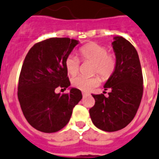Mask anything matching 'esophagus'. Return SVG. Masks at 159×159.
<instances>
[{
  "mask_svg": "<svg viewBox=\"0 0 159 159\" xmlns=\"http://www.w3.org/2000/svg\"><path fill=\"white\" fill-rule=\"evenodd\" d=\"M82 95H83V96H84V97H85V96H89V93H84V92H83L82 93Z\"/></svg>",
  "mask_w": 159,
  "mask_h": 159,
  "instance_id": "obj_1",
  "label": "esophagus"
}]
</instances>
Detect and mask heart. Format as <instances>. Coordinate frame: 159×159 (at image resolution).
Returning a JSON list of instances; mask_svg holds the SVG:
<instances>
[{
    "mask_svg": "<svg viewBox=\"0 0 159 159\" xmlns=\"http://www.w3.org/2000/svg\"><path fill=\"white\" fill-rule=\"evenodd\" d=\"M80 54L83 60L93 63V73H98L106 80L113 74L116 66V59L114 55L108 53V49L102 45L92 43L86 44L80 49ZM65 67L69 75H75L79 71L80 60L76 56L70 55L65 59ZM100 79L98 75L90 78L83 76L75 77L72 80L73 86L84 92H89L98 86Z\"/></svg>",
    "mask_w": 159,
    "mask_h": 159,
    "instance_id": "1",
    "label": "heart"
}]
</instances>
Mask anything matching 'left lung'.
<instances>
[{
    "mask_svg": "<svg viewBox=\"0 0 159 159\" xmlns=\"http://www.w3.org/2000/svg\"><path fill=\"white\" fill-rule=\"evenodd\" d=\"M113 39L116 66L104 85V90L110 92L107 97L104 94H93L96 102L89 109L94 125L106 132L117 131L129 124L143 93L142 67L136 49L123 37L116 36Z\"/></svg>",
    "mask_w": 159,
    "mask_h": 159,
    "instance_id": "1",
    "label": "left lung"
}]
</instances>
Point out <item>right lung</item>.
I'll list each match as a JSON object with an SVG mask.
<instances>
[{"mask_svg": "<svg viewBox=\"0 0 159 159\" xmlns=\"http://www.w3.org/2000/svg\"><path fill=\"white\" fill-rule=\"evenodd\" d=\"M79 41L51 38L34 44L23 62L17 96L21 110L31 126L43 133H55L70 120L72 110L82 99L81 91L55 93L58 87L70 85L65 59Z\"/></svg>", "mask_w": 159, "mask_h": 159, "instance_id": "right-lung-1", "label": "right lung"}]
</instances>
